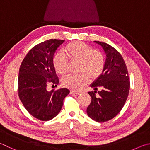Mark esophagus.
<instances>
[{
    "label": "esophagus",
    "mask_w": 150,
    "mask_h": 150,
    "mask_svg": "<svg viewBox=\"0 0 150 150\" xmlns=\"http://www.w3.org/2000/svg\"><path fill=\"white\" fill-rule=\"evenodd\" d=\"M70 93L72 94V95H78V94H79L80 92L79 91H70Z\"/></svg>",
    "instance_id": "34e87169"
}]
</instances>
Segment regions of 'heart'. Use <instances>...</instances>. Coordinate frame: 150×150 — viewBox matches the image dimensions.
I'll list each match as a JSON object with an SVG mask.
<instances>
[{
    "mask_svg": "<svg viewBox=\"0 0 150 150\" xmlns=\"http://www.w3.org/2000/svg\"><path fill=\"white\" fill-rule=\"evenodd\" d=\"M63 52L72 62H78V75H67L63 77L62 83L64 87L78 90L87 85L91 80H96L101 75L105 67V58L102 52L81 41H72L63 49ZM62 52L53 57L52 64L60 75L67 73L68 61Z\"/></svg>",
    "mask_w": 150,
    "mask_h": 150,
    "instance_id": "obj_1",
    "label": "heart"
}]
</instances>
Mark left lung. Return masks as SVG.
Returning a JSON list of instances; mask_svg holds the SVG:
<instances>
[{"label":"left lung","instance_id":"obj_1","mask_svg":"<svg viewBox=\"0 0 150 150\" xmlns=\"http://www.w3.org/2000/svg\"><path fill=\"white\" fill-rule=\"evenodd\" d=\"M94 42L102 47L106 59L101 75L90 85L94 91L88 92L91 101L86 112L91 119L103 122L113 119L121 111L129 93L130 81L121 54L109 44ZM99 88L100 91L96 96Z\"/></svg>","mask_w":150,"mask_h":150}]
</instances>
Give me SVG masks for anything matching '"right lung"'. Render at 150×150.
<instances>
[{"label": "right lung", "instance_id": "add662e5", "mask_svg": "<svg viewBox=\"0 0 150 150\" xmlns=\"http://www.w3.org/2000/svg\"><path fill=\"white\" fill-rule=\"evenodd\" d=\"M64 42L52 39L38 44L26 54L20 67L18 96L29 113L43 121L51 120L59 113L63 100L70 93L67 88L47 90L49 83L56 86L59 83L52 59Z\"/></svg>", "mask_w": 150, "mask_h": 150}]
</instances>
